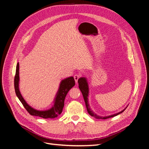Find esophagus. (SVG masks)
<instances>
[{"instance_id":"1","label":"esophagus","mask_w":149,"mask_h":149,"mask_svg":"<svg viewBox=\"0 0 149 149\" xmlns=\"http://www.w3.org/2000/svg\"><path fill=\"white\" fill-rule=\"evenodd\" d=\"M80 78V75L79 74H75L74 76V80H75V81L77 83L78 82V79Z\"/></svg>"}]
</instances>
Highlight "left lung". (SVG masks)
<instances>
[{
  "instance_id": "obj_1",
  "label": "left lung",
  "mask_w": 149,
  "mask_h": 149,
  "mask_svg": "<svg viewBox=\"0 0 149 149\" xmlns=\"http://www.w3.org/2000/svg\"><path fill=\"white\" fill-rule=\"evenodd\" d=\"M83 77H81L80 78H79L78 82L79 83V88L81 90V91L82 93V94L83 96V98L85 102V104H86V109L87 111L88 112V114L92 116L95 118L96 119H106L107 118H112V117L116 116L117 115H118L120 113H122L128 106H126V107L125 109H124L123 111H121L120 112H118V113H116L112 115H109V116H100L97 115L95 112L94 111H93V110H91V107H90L89 106V84H88V81L86 77H85L84 76V74L83 75Z\"/></svg>"
}]
</instances>
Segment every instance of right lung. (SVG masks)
<instances>
[{
  "label": "right lung",
  "mask_w": 149,
  "mask_h": 149,
  "mask_svg": "<svg viewBox=\"0 0 149 149\" xmlns=\"http://www.w3.org/2000/svg\"><path fill=\"white\" fill-rule=\"evenodd\" d=\"M19 63H17L16 73L14 78V87L16 95L22 104L31 116H38L44 119H54L59 116L63 111L64 107L65 99L67 93L75 85V81L73 76L66 78L61 81L59 88L53 101V105L46 110H37L30 106L22 96L19 89Z\"/></svg>",
  "instance_id": "1"
}]
</instances>
